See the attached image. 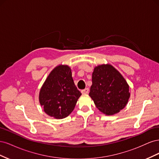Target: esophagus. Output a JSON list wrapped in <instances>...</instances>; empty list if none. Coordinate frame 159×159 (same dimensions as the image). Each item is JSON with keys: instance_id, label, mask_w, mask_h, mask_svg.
I'll return each instance as SVG.
<instances>
[{"instance_id": "34e87169", "label": "esophagus", "mask_w": 159, "mask_h": 159, "mask_svg": "<svg viewBox=\"0 0 159 159\" xmlns=\"http://www.w3.org/2000/svg\"><path fill=\"white\" fill-rule=\"evenodd\" d=\"M81 92L82 94H87L89 93V88H85L83 90H81Z\"/></svg>"}]
</instances>
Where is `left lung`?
Wrapping results in <instances>:
<instances>
[{"label":"left lung","mask_w":159,"mask_h":159,"mask_svg":"<svg viewBox=\"0 0 159 159\" xmlns=\"http://www.w3.org/2000/svg\"><path fill=\"white\" fill-rule=\"evenodd\" d=\"M129 86L121 73L109 64L95 67L89 95L101 112L113 115L128 103Z\"/></svg>","instance_id":"obj_1"}]
</instances>
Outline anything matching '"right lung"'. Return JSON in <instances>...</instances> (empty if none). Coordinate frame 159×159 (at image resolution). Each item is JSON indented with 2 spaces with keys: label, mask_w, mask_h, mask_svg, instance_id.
Masks as SVG:
<instances>
[{
  "label": "right lung",
  "mask_w": 159,
  "mask_h": 159,
  "mask_svg": "<svg viewBox=\"0 0 159 159\" xmlns=\"http://www.w3.org/2000/svg\"><path fill=\"white\" fill-rule=\"evenodd\" d=\"M81 95L72 78L68 65H58L53 69L39 93V102L44 112L55 119H64L73 111Z\"/></svg>",
  "instance_id": "add662e5"
}]
</instances>
